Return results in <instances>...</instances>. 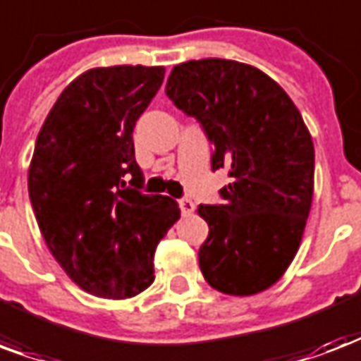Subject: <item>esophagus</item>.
<instances>
[{"instance_id": "esophagus-1", "label": "esophagus", "mask_w": 361, "mask_h": 361, "mask_svg": "<svg viewBox=\"0 0 361 361\" xmlns=\"http://www.w3.org/2000/svg\"><path fill=\"white\" fill-rule=\"evenodd\" d=\"M180 210H181V216H191L192 212H195V204H192V200L189 199H183L180 200Z\"/></svg>"}]
</instances>
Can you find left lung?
Masks as SVG:
<instances>
[{"label": "left lung", "mask_w": 361, "mask_h": 361, "mask_svg": "<svg viewBox=\"0 0 361 361\" xmlns=\"http://www.w3.org/2000/svg\"><path fill=\"white\" fill-rule=\"evenodd\" d=\"M166 94L200 121L212 169H229L224 204L199 206V250L214 290L246 297L282 279L301 244L314 192V144L286 90L255 66L224 59L172 68Z\"/></svg>", "instance_id": "1"}]
</instances>
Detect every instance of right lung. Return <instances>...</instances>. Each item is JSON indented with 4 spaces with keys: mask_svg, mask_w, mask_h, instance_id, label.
<instances>
[{
    "mask_svg": "<svg viewBox=\"0 0 361 361\" xmlns=\"http://www.w3.org/2000/svg\"><path fill=\"white\" fill-rule=\"evenodd\" d=\"M164 79L162 66L92 68L62 90L41 126L27 191L52 257L81 290L128 299L155 280L153 254L180 219L176 200L142 181L132 132Z\"/></svg>",
    "mask_w": 361,
    "mask_h": 361,
    "instance_id": "right-lung-1",
    "label": "right lung"
}]
</instances>
